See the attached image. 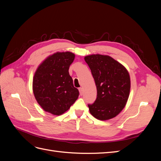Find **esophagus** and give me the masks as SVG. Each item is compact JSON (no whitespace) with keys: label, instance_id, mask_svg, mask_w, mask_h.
<instances>
[{"label":"esophagus","instance_id":"1","mask_svg":"<svg viewBox=\"0 0 161 161\" xmlns=\"http://www.w3.org/2000/svg\"><path fill=\"white\" fill-rule=\"evenodd\" d=\"M79 92H80V95H82V94H83V92H82V87L79 88Z\"/></svg>","mask_w":161,"mask_h":161}]
</instances>
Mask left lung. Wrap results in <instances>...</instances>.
<instances>
[{
  "instance_id": "left-lung-1",
  "label": "left lung",
  "mask_w": 161,
  "mask_h": 161,
  "mask_svg": "<svg viewBox=\"0 0 161 161\" xmlns=\"http://www.w3.org/2000/svg\"><path fill=\"white\" fill-rule=\"evenodd\" d=\"M97 86V99L88 105L91 114L99 120L115 118L125 108L130 91V77L127 69L107 55L85 57Z\"/></svg>"
}]
</instances>
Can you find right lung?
<instances>
[{"label": "right lung", "mask_w": 161, "mask_h": 161, "mask_svg": "<svg viewBox=\"0 0 161 161\" xmlns=\"http://www.w3.org/2000/svg\"><path fill=\"white\" fill-rule=\"evenodd\" d=\"M75 55L70 52H56L39 65L33 79V91L42 108L55 115L69 110L79 95L69 75Z\"/></svg>", "instance_id": "obj_1"}]
</instances>
